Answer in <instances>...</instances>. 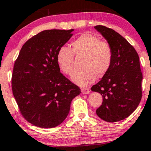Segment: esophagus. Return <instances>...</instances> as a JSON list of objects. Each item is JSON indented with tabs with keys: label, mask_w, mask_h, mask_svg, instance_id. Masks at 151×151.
Masks as SVG:
<instances>
[{
	"label": "esophagus",
	"mask_w": 151,
	"mask_h": 151,
	"mask_svg": "<svg viewBox=\"0 0 151 151\" xmlns=\"http://www.w3.org/2000/svg\"><path fill=\"white\" fill-rule=\"evenodd\" d=\"M81 90V93H82L83 94H88V93H89L90 92V90L89 89H87V88H82Z\"/></svg>",
	"instance_id": "obj_1"
}]
</instances>
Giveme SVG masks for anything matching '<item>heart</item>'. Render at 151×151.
<instances>
[{
    "mask_svg": "<svg viewBox=\"0 0 151 151\" xmlns=\"http://www.w3.org/2000/svg\"><path fill=\"white\" fill-rule=\"evenodd\" d=\"M72 49L62 46L56 55L57 63L64 74L70 75L73 72L74 55H84L82 68L72 75V80L80 86L93 82L96 75L102 76L110 69L113 60V50L108 42L91 33H84L71 43Z\"/></svg>",
    "mask_w": 151,
    "mask_h": 151,
    "instance_id": "obj_1",
    "label": "heart"
}]
</instances>
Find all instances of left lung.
Returning <instances> with one entry per match:
<instances>
[{"label":"left lung","instance_id":"left-lung-1","mask_svg":"<svg viewBox=\"0 0 151 151\" xmlns=\"http://www.w3.org/2000/svg\"><path fill=\"white\" fill-rule=\"evenodd\" d=\"M94 28L102 35L113 50V60L108 72L91 90L101 93V105L96 113L102 120L116 122L129 116L142 97L139 57L134 47L124 37L103 25Z\"/></svg>","mask_w":151,"mask_h":151}]
</instances>
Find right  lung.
Returning <instances> with one entry per match:
<instances>
[{"instance_id": "add662e5", "label": "right lung", "mask_w": 151, "mask_h": 151, "mask_svg": "<svg viewBox=\"0 0 151 151\" xmlns=\"http://www.w3.org/2000/svg\"><path fill=\"white\" fill-rule=\"evenodd\" d=\"M73 29L44 30L29 39L15 60L12 90L20 111L29 123L50 129L61 124L70 112L79 87L60 72L56 55Z\"/></svg>"}]
</instances>
